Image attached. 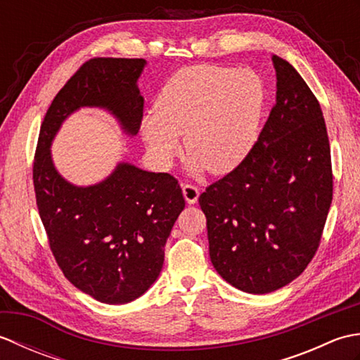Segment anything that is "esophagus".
Segmentation results:
<instances>
[{
	"instance_id": "34e87169",
	"label": "esophagus",
	"mask_w": 360,
	"mask_h": 360,
	"mask_svg": "<svg viewBox=\"0 0 360 360\" xmlns=\"http://www.w3.org/2000/svg\"><path fill=\"white\" fill-rule=\"evenodd\" d=\"M182 193H184L187 204H195L200 198V188L193 184H184L182 186Z\"/></svg>"
}]
</instances>
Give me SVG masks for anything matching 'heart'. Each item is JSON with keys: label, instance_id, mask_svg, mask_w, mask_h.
<instances>
[{"label": "heart", "instance_id": "obj_1", "mask_svg": "<svg viewBox=\"0 0 360 360\" xmlns=\"http://www.w3.org/2000/svg\"><path fill=\"white\" fill-rule=\"evenodd\" d=\"M266 103L258 72L198 65L176 72L142 119V136L156 164L170 167L184 136L190 170L223 174L238 167L257 143Z\"/></svg>", "mask_w": 360, "mask_h": 360}]
</instances>
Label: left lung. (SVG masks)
Listing matches in <instances>:
<instances>
[{
  "label": "left lung",
  "mask_w": 360,
  "mask_h": 360,
  "mask_svg": "<svg viewBox=\"0 0 360 360\" xmlns=\"http://www.w3.org/2000/svg\"><path fill=\"white\" fill-rule=\"evenodd\" d=\"M277 101L254 148L200 196L212 264L227 283L267 294L316 255L333 201L320 103L292 65L272 56Z\"/></svg>",
  "instance_id": "1"
}]
</instances>
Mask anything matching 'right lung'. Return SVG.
<instances>
[{
    "label": "right lung",
    "instance_id": "obj_1",
    "mask_svg": "<svg viewBox=\"0 0 360 360\" xmlns=\"http://www.w3.org/2000/svg\"><path fill=\"white\" fill-rule=\"evenodd\" d=\"M143 58H91L53 98L40 128L34 158L37 207L60 269L96 300H136L159 277L164 248L186 207L168 173L120 162L105 181L77 187L53 167L51 143L63 120L82 106L110 111L129 136L137 134L143 98L137 88Z\"/></svg>",
    "mask_w": 360,
    "mask_h": 360
}]
</instances>
